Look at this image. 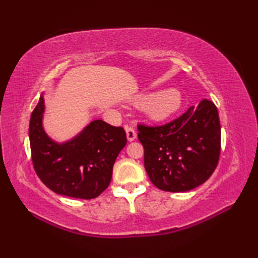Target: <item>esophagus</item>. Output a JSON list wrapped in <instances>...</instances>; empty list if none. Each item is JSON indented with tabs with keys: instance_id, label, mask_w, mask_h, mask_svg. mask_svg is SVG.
Returning a JSON list of instances; mask_svg holds the SVG:
<instances>
[{
	"instance_id": "esophagus-1",
	"label": "esophagus",
	"mask_w": 258,
	"mask_h": 258,
	"mask_svg": "<svg viewBox=\"0 0 258 258\" xmlns=\"http://www.w3.org/2000/svg\"><path fill=\"white\" fill-rule=\"evenodd\" d=\"M125 130H126V136H127V141L133 142L136 139V132L134 131V128L126 126Z\"/></svg>"
}]
</instances>
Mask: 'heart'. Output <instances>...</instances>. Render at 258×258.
I'll return each mask as SVG.
<instances>
[{
    "label": "heart",
    "mask_w": 258,
    "mask_h": 258,
    "mask_svg": "<svg viewBox=\"0 0 258 258\" xmlns=\"http://www.w3.org/2000/svg\"><path fill=\"white\" fill-rule=\"evenodd\" d=\"M133 104L144 108L146 117L152 122H165L182 108L183 95L177 89H167L138 95L133 98Z\"/></svg>",
    "instance_id": "heart-1"
}]
</instances>
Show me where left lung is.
<instances>
[{
    "label": "left lung",
    "instance_id": "1",
    "mask_svg": "<svg viewBox=\"0 0 258 258\" xmlns=\"http://www.w3.org/2000/svg\"><path fill=\"white\" fill-rule=\"evenodd\" d=\"M144 166L165 191H187L210 178L221 153V124L213 102L201 101L182 116L156 127L139 125Z\"/></svg>",
    "mask_w": 258,
    "mask_h": 258
}]
</instances>
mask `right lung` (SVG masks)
<instances>
[{"mask_svg": "<svg viewBox=\"0 0 258 258\" xmlns=\"http://www.w3.org/2000/svg\"><path fill=\"white\" fill-rule=\"evenodd\" d=\"M44 112L42 93L29 127L32 161L37 176L56 194L95 199L111 183L113 165L127 141L124 128L95 119L73 139L59 143L45 132Z\"/></svg>", "mask_w": 258, "mask_h": 258, "instance_id": "add662e5", "label": "right lung"}]
</instances>
